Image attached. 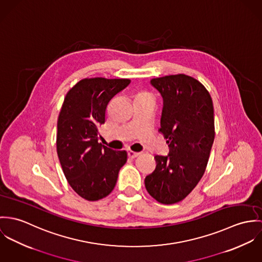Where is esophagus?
I'll return each instance as SVG.
<instances>
[{
    "mask_svg": "<svg viewBox=\"0 0 262 262\" xmlns=\"http://www.w3.org/2000/svg\"><path fill=\"white\" fill-rule=\"evenodd\" d=\"M139 155H140V152H136V151H133V150H128V151H127V156H128V158H130V159H135V158H137Z\"/></svg>",
    "mask_w": 262,
    "mask_h": 262,
    "instance_id": "34e87169",
    "label": "esophagus"
}]
</instances>
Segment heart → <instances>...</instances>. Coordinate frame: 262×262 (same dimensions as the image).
Segmentation results:
<instances>
[{
  "label": "heart",
  "mask_w": 262,
  "mask_h": 262,
  "mask_svg": "<svg viewBox=\"0 0 262 262\" xmlns=\"http://www.w3.org/2000/svg\"><path fill=\"white\" fill-rule=\"evenodd\" d=\"M143 95H144V94H143Z\"/></svg>",
  "instance_id": "b5f03b06"
}]
</instances>
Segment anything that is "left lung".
Masks as SVG:
<instances>
[{
	"mask_svg": "<svg viewBox=\"0 0 262 262\" xmlns=\"http://www.w3.org/2000/svg\"><path fill=\"white\" fill-rule=\"evenodd\" d=\"M162 95L161 128L168 156H155L156 169L145 179V189L166 205L185 199L203 177L215 138L212 98L201 82L185 75L150 80Z\"/></svg>",
	"mask_w": 262,
	"mask_h": 262,
	"instance_id": "1",
	"label": "left lung"
}]
</instances>
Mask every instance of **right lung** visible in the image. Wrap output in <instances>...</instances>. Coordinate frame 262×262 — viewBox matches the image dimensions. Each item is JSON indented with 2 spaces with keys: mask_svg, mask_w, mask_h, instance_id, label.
Here are the masks:
<instances>
[{
  "mask_svg": "<svg viewBox=\"0 0 262 262\" xmlns=\"http://www.w3.org/2000/svg\"><path fill=\"white\" fill-rule=\"evenodd\" d=\"M129 83L124 78H84L64 98L57 121L59 161L71 188L88 201L110 195L126 163L125 150L98 143V126L105 122L110 100Z\"/></svg>",
  "mask_w": 262,
  "mask_h": 262,
  "instance_id": "1",
  "label": "right lung"
}]
</instances>
